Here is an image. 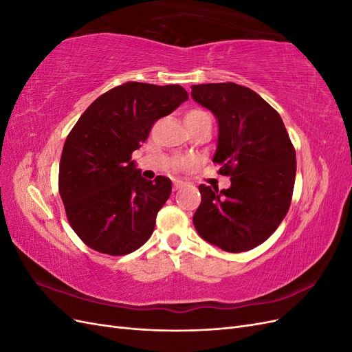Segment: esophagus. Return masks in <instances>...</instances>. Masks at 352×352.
<instances>
[{"mask_svg":"<svg viewBox=\"0 0 352 352\" xmlns=\"http://www.w3.org/2000/svg\"><path fill=\"white\" fill-rule=\"evenodd\" d=\"M184 185H185L184 180H177V179L173 180V189H175V190H177L179 188H182Z\"/></svg>","mask_w":352,"mask_h":352,"instance_id":"esophagus-1","label":"esophagus"}]
</instances>
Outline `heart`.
<instances>
[{
	"label": "heart",
	"instance_id": "1",
	"mask_svg": "<svg viewBox=\"0 0 352 352\" xmlns=\"http://www.w3.org/2000/svg\"><path fill=\"white\" fill-rule=\"evenodd\" d=\"M204 111H201V110H192V111H189L188 114H186V117H190V116H198V114H202ZM189 164V160H180V162L177 163V166L179 167H185V166H188Z\"/></svg>",
	"mask_w": 352,
	"mask_h": 352
}]
</instances>
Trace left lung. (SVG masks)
Wrapping results in <instances>:
<instances>
[{
  "label": "left lung",
  "instance_id": "8db88e82",
  "mask_svg": "<svg viewBox=\"0 0 352 352\" xmlns=\"http://www.w3.org/2000/svg\"><path fill=\"white\" fill-rule=\"evenodd\" d=\"M192 98L216 116L217 150L212 162L230 188L199 185L194 214L199 236L228 252L258 247L291 206L296 155L279 113L257 92L236 85H194Z\"/></svg>",
  "mask_w": 352,
  "mask_h": 352
}]
</instances>
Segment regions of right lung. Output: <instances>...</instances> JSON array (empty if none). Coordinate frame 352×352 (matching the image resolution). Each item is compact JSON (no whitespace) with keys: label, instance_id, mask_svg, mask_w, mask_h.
<instances>
[{"label":"right lung","instance_id":"obj_1","mask_svg":"<svg viewBox=\"0 0 352 352\" xmlns=\"http://www.w3.org/2000/svg\"><path fill=\"white\" fill-rule=\"evenodd\" d=\"M188 100L180 85L126 82L83 111L63 146L58 192L72 229L89 248L124 255L150 239L172 180L141 176L132 153L153 124Z\"/></svg>","mask_w":352,"mask_h":352}]
</instances>
